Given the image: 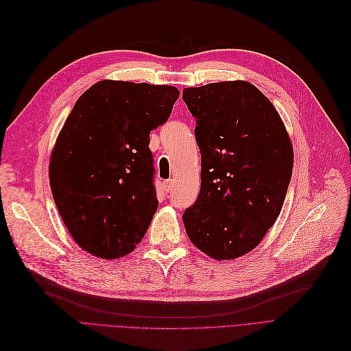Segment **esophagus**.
<instances>
[{
    "mask_svg": "<svg viewBox=\"0 0 351 351\" xmlns=\"http://www.w3.org/2000/svg\"><path fill=\"white\" fill-rule=\"evenodd\" d=\"M173 186H174V181H173L171 178L164 181V190H165L167 193H171V191H173Z\"/></svg>",
    "mask_w": 351,
    "mask_h": 351,
    "instance_id": "1",
    "label": "esophagus"
}]
</instances>
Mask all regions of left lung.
Returning a JSON list of instances; mask_svg holds the SVG:
<instances>
[{"mask_svg": "<svg viewBox=\"0 0 351 351\" xmlns=\"http://www.w3.org/2000/svg\"><path fill=\"white\" fill-rule=\"evenodd\" d=\"M202 153V189L182 214L191 243L215 260L240 257L276 223L293 147L274 106L247 81L184 88Z\"/></svg>", "mask_w": 351, "mask_h": 351, "instance_id": "obj_1", "label": "left lung"}]
</instances>
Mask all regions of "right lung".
<instances>
[{
    "mask_svg": "<svg viewBox=\"0 0 351 351\" xmlns=\"http://www.w3.org/2000/svg\"><path fill=\"white\" fill-rule=\"evenodd\" d=\"M180 91L104 80L82 94L49 161V186L75 243L99 258L136 248L157 211L149 131L162 125Z\"/></svg>",
    "mask_w": 351,
    "mask_h": 351,
    "instance_id": "right-lung-1",
    "label": "right lung"
}]
</instances>
